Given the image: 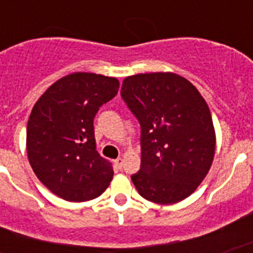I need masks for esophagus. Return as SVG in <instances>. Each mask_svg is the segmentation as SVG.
Listing matches in <instances>:
<instances>
[{
	"instance_id": "obj_1",
	"label": "esophagus",
	"mask_w": 253,
	"mask_h": 253,
	"mask_svg": "<svg viewBox=\"0 0 253 253\" xmlns=\"http://www.w3.org/2000/svg\"><path fill=\"white\" fill-rule=\"evenodd\" d=\"M123 163H125V162H123V159L122 158H118V159H117V160H115V166L118 167L119 169H122Z\"/></svg>"
}]
</instances>
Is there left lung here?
Instances as JSON below:
<instances>
[{
  "mask_svg": "<svg viewBox=\"0 0 253 253\" xmlns=\"http://www.w3.org/2000/svg\"><path fill=\"white\" fill-rule=\"evenodd\" d=\"M121 97L140 125L142 163L131 176L136 190L156 204L185 200L214 159L208 103L186 79L162 72L126 77Z\"/></svg>",
  "mask_w": 253,
  "mask_h": 253,
  "instance_id": "1",
  "label": "left lung"
}]
</instances>
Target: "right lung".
I'll return each instance as SVG.
<instances>
[{"mask_svg":"<svg viewBox=\"0 0 253 253\" xmlns=\"http://www.w3.org/2000/svg\"><path fill=\"white\" fill-rule=\"evenodd\" d=\"M114 77L73 73L45 90L27 123V154L44 186L65 201L101 196L113 178V167L95 150V114L117 95Z\"/></svg>","mask_w":253,"mask_h":253,"instance_id":"right-lung-1","label":"right lung"}]
</instances>
